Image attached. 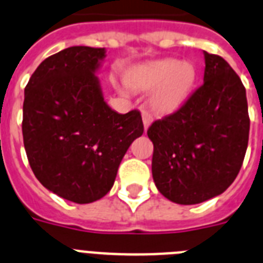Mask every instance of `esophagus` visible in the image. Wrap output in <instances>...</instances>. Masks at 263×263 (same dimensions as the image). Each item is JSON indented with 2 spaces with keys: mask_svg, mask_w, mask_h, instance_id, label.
<instances>
[{
  "mask_svg": "<svg viewBox=\"0 0 263 263\" xmlns=\"http://www.w3.org/2000/svg\"><path fill=\"white\" fill-rule=\"evenodd\" d=\"M141 116H143V124H144V128L145 131H147L148 127H149L151 123H152V116H151L148 112H145V111H143V115Z\"/></svg>",
  "mask_w": 263,
  "mask_h": 263,
  "instance_id": "34e87169",
  "label": "esophagus"
}]
</instances>
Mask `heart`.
Returning a JSON list of instances; mask_svg holds the SVG:
<instances>
[{"instance_id":"b5f03b06","label":"heart","mask_w":263,"mask_h":263,"mask_svg":"<svg viewBox=\"0 0 263 263\" xmlns=\"http://www.w3.org/2000/svg\"><path fill=\"white\" fill-rule=\"evenodd\" d=\"M196 78L193 63L166 58L134 67L127 74L125 83L134 90H152L148 99L151 108L157 114H171L185 103Z\"/></svg>"}]
</instances>
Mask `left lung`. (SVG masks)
I'll return each mask as SVG.
<instances>
[{"instance_id":"obj_1","label":"left lung","mask_w":263,"mask_h":263,"mask_svg":"<svg viewBox=\"0 0 263 263\" xmlns=\"http://www.w3.org/2000/svg\"><path fill=\"white\" fill-rule=\"evenodd\" d=\"M204 83L176 112L148 128L152 176L164 197L200 204L227 191L246 154V90L223 58L204 51Z\"/></svg>"}]
</instances>
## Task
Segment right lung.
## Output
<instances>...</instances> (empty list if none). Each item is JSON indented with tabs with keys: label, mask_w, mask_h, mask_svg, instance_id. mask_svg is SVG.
Segmentation results:
<instances>
[{
	"label": "right lung",
	"mask_w": 263,
	"mask_h": 263,
	"mask_svg": "<svg viewBox=\"0 0 263 263\" xmlns=\"http://www.w3.org/2000/svg\"><path fill=\"white\" fill-rule=\"evenodd\" d=\"M106 49L72 46L41 63L25 88L22 135L34 175L50 192L77 204L106 196L144 125L139 111H114L99 71Z\"/></svg>",
	"instance_id": "right-lung-1"
}]
</instances>
